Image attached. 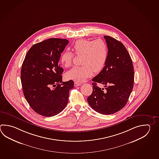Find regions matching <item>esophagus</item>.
Instances as JSON below:
<instances>
[{
  "mask_svg": "<svg viewBox=\"0 0 159 159\" xmlns=\"http://www.w3.org/2000/svg\"><path fill=\"white\" fill-rule=\"evenodd\" d=\"M81 85V84L80 83H78L77 81H75L74 83V86L75 87H78V86H80Z\"/></svg>",
  "mask_w": 159,
  "mask_h": 159,
  "instance_id": "obj_1",
  "label": "esophagus"
}]
</instances>
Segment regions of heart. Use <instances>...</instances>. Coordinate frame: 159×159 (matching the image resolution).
Returning a JSON list of instances; mask_svg holds the SVG:
<instances>
[{
    "mask_svg": "<svg viewBox=\"0 0 159 159\" xmlns=\"http://www.w3.org/2000/svg\"><path fill=\"white\" fill-rule=\"evenodd\" d=\"M72 50L76 55H82L80 67H74L66 74V78L78 82L84 81L93 73L100 72L107 61L108 49L106 43L101 39H81L75 42ZM74 55L66 50L62 52L61 61L65 67L71 65Z\"/></svg>",
    "mask_w": 159,
    "mask_h": 159,
    "instance_id": "1",
    "label": "heart"
}]
</instances>
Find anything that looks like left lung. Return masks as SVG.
<instances>
[{
  "label": "left lung",
  "instance_id": "obj_1",
  "mask_svg": "<svg viewBox=\"0 0 159 159\" xmlns=\"http://www.w3.org/2000/svg\"><path fill=\"white\" fill-rule=\"evenodd\" d=\"M108 55L105 66L92 79V93L88 102L99 113L109 115L123 108L133 90L134 72L133 62L123 43L111 37L104 36ZM98 82L105 85V89L97 87Z\"/></svg>",
  "mask_w": 159,
  "mask_h": 159
}]
</instances>
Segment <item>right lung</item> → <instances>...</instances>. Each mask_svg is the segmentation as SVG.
Returning a JSON list of instances; mask_svg holds the SVG:
<instances>
[{
  "mask_svg": "<svg viewBox=\"0 0 159 159\" xmlns=\"http://www.w3.org/2000/svg\"><path fill=\"white\" fill-rule=\"evenodd\" d=\"M68 39H49L33 45L21 70L23 93L37 113L52 117L61 113L68 102L74 81H62L63 70L59 65ZM54 87V88H53Z\"/></svg>",
  "mask_w": 159,
  "mask_h": 159,
  "instance_id": "right-lung-1",
  "label": "right lung"
}]
</instances>
